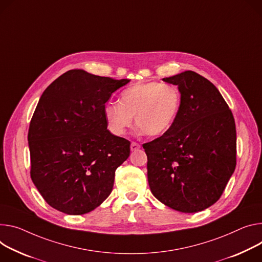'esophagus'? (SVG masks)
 I'll return each mask as SVG.
<instances>
[{"label": "esophagus", "instance_id": "esophagus-1", "mask_svg": "<svg viewBox=\"0 0 262 262\" xmlns=\"http://www.w3.org/2000/svg\"><path fill=\"white\" fill-rule=\"evenodd\" d=\"M140 144H138V143H136V142H132V144H130V150L132 151H136V150H138V149H140Z\"/></svg>", "mask_w": 262, "mask_h": 262}]
</instances>
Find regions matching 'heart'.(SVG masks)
Instances as JSON below:
<instances>
[{
    "label": "heart",
    "instance_id": "b5f03b06",
    "mask_svg": "<svg viewBox=\"0 0 262 262\" xmlns=\"http://www.w3.org/2000/svg\"><path fill=\"white\" fill-rule=\"evenodd\" d=\"M181 104V92L176 85L156 81L136 83L121 92L120 103H106L104 117L108 129L117 136L133 126L135 117L141 133L159 137L174 124Z\"/></svg>",
    "mask_w": 262,
    "mask_h": 262
}]
</instances>
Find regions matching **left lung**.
Segmentation results:
<instances>
[{
  "mask_svg": "<svg viewBox=\"0 0 262 262\" xmlns=\"http://www.w3.org/2000/svg\"><path fill=\"white\" fill-rule=\"evenodd\" d=\"M178 85L182 104L171 128L143 144L151 193L184 213L215 204L236 167L234 117L212 82L193 72L163 78Z\"/></svg>",
  "mask_w": 262,
  "mask_h": 262,
  "instance_id": "obj_1",
  "label": "left lung"
}]
</instances>
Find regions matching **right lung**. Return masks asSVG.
<instances>
[{"instance_id": "right-lung-1", "label": "right lung", "mask_w": 262, "mask_h": 262, "mask_svg": "<svg viewBox=\"0 0 262 262\" xmlns=\"http://www.w3.org/2000/svg\"><path fill=\"white\" fill-rule=\"evenodd\" d=\"M128 82L70 70L43 91L28 132L30 176L52 208L81 215L111 194L130 142L107 129L104 106Z\"/></svg>"}]
</instances>
